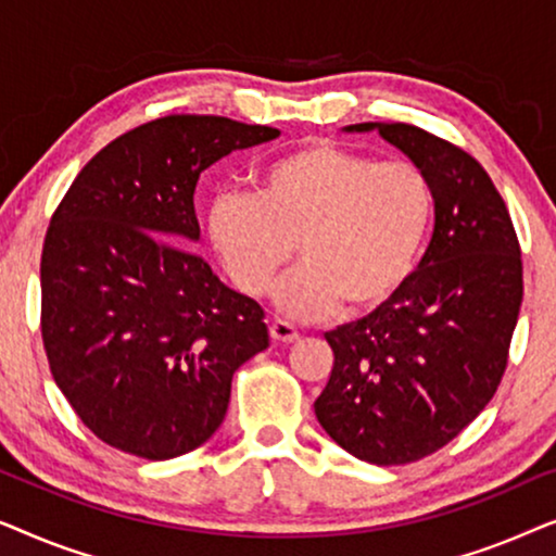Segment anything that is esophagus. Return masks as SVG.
I'll return each mask as SVG.
<instances>
[{
    "label": "esophagus",
    "mask_w": 556,
    "mask_h": 556,
    "mask_svg": "<svg viewBox=\"0 0 556 556\" xmlns=\"http://www.w3.org/2000/svg\"><path fill=\"white\" fill-rule=\"evenodd\" d=\"M270 337H273V341H278V344H291V341L299 339V329L288 321H280V318H276V321L270 324Z\"/></svg>",
    "instance_id": "esophagus-1"
}]
</instances>
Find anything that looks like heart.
<instances>
[{
	"instance_id": "obj_1",
	"label": "heart",
	"mask_w": 556,
	"mask_h": 556,
	"mask_svg": "<svg viewBox=\"0 0 556 556\" xmlns=\"http://www.w3.org/2000/svg\"><path fill=\"white\" fill-rule=\"evenodd\" d=\"M432 223L430 181L413 164H379L333 141H308L255 174V197L212 202L210 242L242 293L278 288V308L316 318L344 303L362 316L384 308L409 283Z\"/></svg>"
}]
</instances>
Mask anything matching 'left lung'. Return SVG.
<instances>
[{"instance_id": "left-lung-1", "label": "left lung", "mask_w": 556, "mask_h": 556, "mask_svg": "<svg viewBox=\"0 0 556 556\" xmlns=\"http://www.w3.org/2000/svg\"><path fill=\"white\" fill-rule=\"evenodd\" d=\"M377 131L430 181L435 230L409 283L384 308L326 331L333 369L314 402L354 458L402 466L440 451L498 390L523 299L511 217L481 164L407 124Z\"/></svg>"}]
</instances>
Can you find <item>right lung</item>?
<instances>
[{
	"mask_svg": "<svg viewBox=\"0 0 556 556\" xmlns=\"http://www.w3.org/2000/svg\"><path fill=\"white\" fill-rule=\"evenodd\" d=\"M223 116L118 136L67 189L45 235L42 341L55 384L103 443L169 460L225 420L232 375L268 346L263 308L200 255V174L278 139Z\"/></svg>",
	"mask_w": 556,
	"mask_h": 556,
	"instance_id": "add662e5",
	"label": "right lung"
}]
</instances>
